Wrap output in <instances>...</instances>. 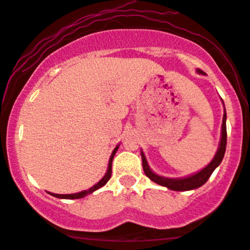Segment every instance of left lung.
<instances>
[{
  "label": "left lung",
  "mask_w": 250,
  "mask_h": 250,
  "mask_svg": "<svg viewBox=\"0 0 250 250\" xmlns=\"http://www.w3.org/2000/svg\"><path fill=\"white\" fill-rule=\"evenodd\" d=\"M197 73L203 74V71L201 69H197ZM226 110L223 114L222 119V131H221V141L219 149H217L216 154H215L214 159L211 160V162L209 163L206 168H203L202 170H200L199 173L190 175V176L182 177V179H169V177H163L160 175H156L151 171V169L149 168L147 160H146L145 154L141 153L142 156V166H143V171L147 176L153 182L157 183V185L163 186V187H167L168 189L176 191H186V190H193L201 187V186L205 185L207 182L210 175L213 174V171L220 166V163L222 162L223 156L226 153V146H227V127H226Z\"/></svg>",
  "instance_id": "obj_1"
}]
</instances>
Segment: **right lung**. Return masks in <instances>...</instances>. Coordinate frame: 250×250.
<instances>
[{
  "mask_svg": "<svg viewBox=\"0 0 250 250\" xmlns=\"http://www.w3.org/2000/svg\"><path fill=\"white\" fill-rule=\"evenodd\" d=\"M117 149H119V146L114 149L113 153H111V156L110 159H109V165H108V170L107 173H105L104 176L102 177L101 181H99V182L96 183L95 186H93L90 189H88V190H83V191H80V193H76V194H65V195H62V194H54V193H49L50 195H53V196L57 197V199H68V200H74V199H82V197L87 196L88 194H91L93 191L97 190L99 188L103 187V186L105 185V183L108 182L109 179H110L111 176V163H113V159H114V155L116 154Z\"/></svg>",
  "mask_w": 250,
  "mask_h": 250,
  "instance_id": "1",
  "label": "right lung"
}]
</instances>
